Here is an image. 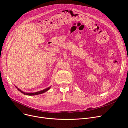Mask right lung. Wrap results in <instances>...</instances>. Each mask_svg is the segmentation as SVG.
Listing matches in <instances>:
<instances>
[{
	"label": "right lung",
	"instance_id": "add662e5",
	"mask_svg": "<svg viewBox=\"0 0 128 128\" xmlns=\"http://www.w3.org/2000/svg\"><path fill=\"white\" fill-rule=\"evenodd\" d=\"M15 86V85H14ZM15 87L16 88V89L17 90L20 91L21 93H22L23 94H24V95H28V96H34V95H39V94H43L44 92H47L48 90L50 89V88L51 87V86H50L46 89H44V90H40L38 92H23L22 90H21L20 89H19L18 87H16V86H15Z\"/></svg>",
	"mask_w": 128,
	"mask_h": 128
}]
</instances>
